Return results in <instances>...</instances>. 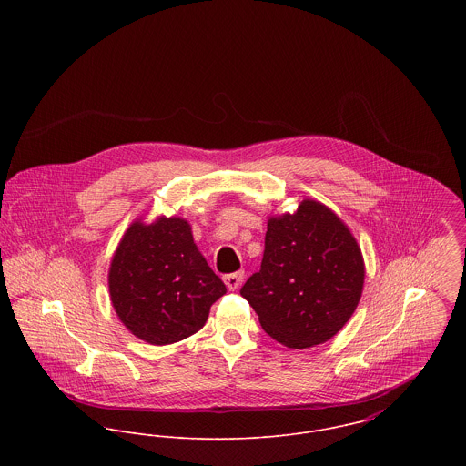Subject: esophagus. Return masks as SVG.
Returning a JSON list of instances; mask_svg holds the SVG:
<instances>
[{
  "label": "esophagus",
  "instance_id": "1",
  "mask_svg": "<svg viewBox=\"0 0 466 466\" xmlns=\"http://www.w3.org/2000/svg\"><path fill=\"white\" fill-rule=\"evenodd\" d=\"M242 279H244V272H242V270L231 272V274H226V276H224V283H226V287H228L229 290H237V289L240 287Z\"/></svg>",
  "mask_w": 466,
  "mask_h": 466
}]
</instances>
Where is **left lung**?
Wrapping results in <instances>:
<instances>
[{
	"instance_id": "left-lung-1",
	"label": "left lung",
	"mask_w": 466,
	"mask_h": 466,
	"mask_svg": "<svg viewBox=\"0 0 466 466\" xmlns=\"http://www.w3.org/2000/svg\"><path fill=\"white\" fill-rule=\"evenodd\" d=\"M364 283L360 249L327 206L303 200L294 215L270 218L260 270L240 294L278 342L299 350L339 332Z\"/></svg>"
}]
</instances>
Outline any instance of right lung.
Instances as JSON below:
<instances>
[{
	"label": "right lung",
	"instance_id": "add662e5",
	"mask_svg": "<svg viewBox=\"0 0 466 466\" xmlns=\"http://www.w3.org/2000/svg\"><path fill=\"white\" fill-rule=\"evenodd\" d=\"M109 290L122 323L163 346L200 330L226 285L202 258L190 224L163 217L127 229L111 262Z\"/></svg>",
	"mask_w": 466,
	"mask_h": 466
}]
</instances>
